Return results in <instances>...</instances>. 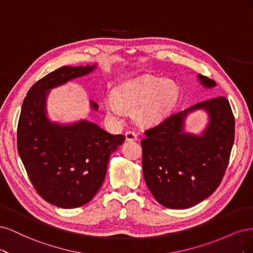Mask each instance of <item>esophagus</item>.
<instances>
[{
	"instance_id": "esophagus-1",
	"label": "esophagus",
	"mask_w": 253,
	"mask_h": 253,
	"mask_svg": "<svg viewBox=\"0 0 253 253\" xmlns=\"http://www.w3.org/2000/svg\"><path fill=\"white\" fill-rule=\"evenodd\" d=\"M126 136V141H136L137 140V135L133 131H127L125 133Z\"/></svg>"
}]
</instances>
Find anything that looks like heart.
I'll list each match as a JSON object with an SVG mask.
<instances>
[{
  "label": "heart",
  "mask_w": 253,
  "mask_h": 253,
  "mask_svg": "<svg viewBox=\"0 0 253 253\" xmlns=\"http://www.w3.org/2000/svg\"><path fill=\"white\" fill-rule=\"evenodd\" d=\"M176 95L177 86L172 80L144 76L119 86L113 92L115 102H108L106 107L113 117L136 108L135 119L142 124H150L166 115Z\"/></svg>",
  "instance_id": "1"
}]
</instances>
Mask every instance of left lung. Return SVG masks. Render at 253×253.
Returning a JSON list of instances; mask_svg holds the SVG:
<instances>
[{"instance_id":"1","label":"left lung","mask_w":253,"mask_h":253,"mask_svg":"<svg viewBox=\"0 0 253 253\" xmlns=\"http://www.w3.org/2000/svg\"><path fill=\"white\" fill-rule=\"evenodd\" d=\"M201 84L212 88L213 80L199 75ZM203 109L210 122L201 136L183 131L184 119ZM141 141L146 185L161 205L186 209L212 194L221 184L234 142V117L225 96L195 104L145 131Z\"/></svg>"}]
</instances>
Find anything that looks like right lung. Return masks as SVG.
Segmentation results:
<instances>
[{
	"label": "right lung",
	"instance_id": "add662e5",
	"mask_svg": "<svg viewBox=\"0 0 253 253\" xmlns=\"http://www.w3.org/2000/svg\"><path fill=\"white\" fill-rule=\"evenodd\" d=\"M92 66H63L32 86L24 99L18 124V150L30 181L46 202L77 208L90 202L105 180L109 157L125 141L92 122L53 123L46 116L49 90L88 75ZM93 110L97 105L90 102Z\"/></svg>",
	"mask_w": 253,
	"mask_h": 253
}]
</instances>
